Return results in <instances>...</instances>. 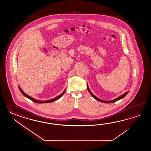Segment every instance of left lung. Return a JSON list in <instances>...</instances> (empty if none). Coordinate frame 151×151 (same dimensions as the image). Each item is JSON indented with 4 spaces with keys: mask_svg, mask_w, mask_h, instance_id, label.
<instances>
[{
    "mask_svg": "<svg viewBox=\"0 0 151 151\" xmlns=\"http://www.w3.org/2000/svg\"><path fill=\"white\" fill-rule=\"evenodd\" d=\"M87 90L88 91V92H90V94H91V96H93V98L95 99H96V100H98V101H100V102H101V103H114V102H116V101H118V100H119L120 99H122L123 98H124L125 96L128 94V92H129V91H127V92H126V93H124V94H123L122 95V96H119V97H118L117 98H116L115 99L112 100H110V101H105V100H103L100 99L99 98H98V97H96V96H94V94H93V93L91 92V91H90V88H89V87H88V85H87Z\"/></svg>",
    "mask_w": 151,
    "mask_h": 151,
    "instance_id": "8db88e82",
    "label": "left lung"
}]
</instances>
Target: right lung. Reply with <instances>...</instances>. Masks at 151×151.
<instances>
[{"mask_svg": "<svg viewBox=\"0 0 151 151\" xmlns=\"http://www.w3.org/2000/svg\"><path fill=\"white\" fill-rule=\"evenodd\" d=\"M18 87H19V89L20 92L22 93L24 96L26 97V98H27L29 99L32 100V101H33V102H35V103H39V104L52 103V102H53V101H56V100L59 99L60 98H61V96H63V94H64L65 92V90H64V91L63 93H61V94H60L59 96H58L55 97V98H53V99L48 100H45V101H42V100H38L35 99H34L33 98H32L31 96H29V95H27V94H26L24 92V91H23V90H22V88L20 87L19 86H18Z\"/></svg>", "mask_w": 151, "mask_h": 151, "instance_id": "add662e5", "label": "right lung"}]
</instances>
